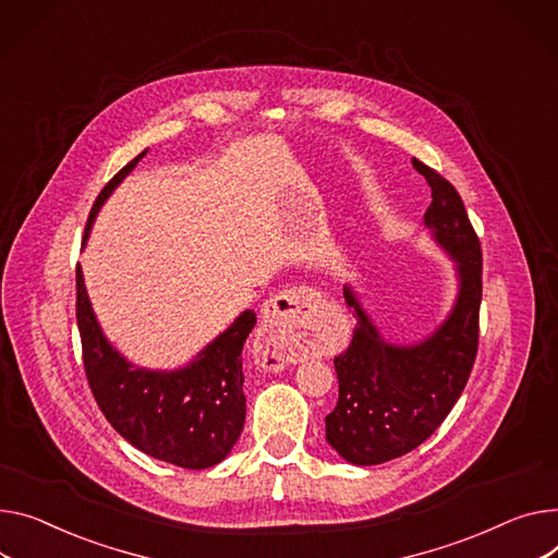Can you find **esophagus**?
Instances as JSON below:
<instances>
[{
	"label": "esophagus",
	"instance_id": "34e87169",
	"mask_svg": "<svg viewBox=\"0 0 558 558\" xmlns=\"http://www.w3.org/2000/svg\"><path fill=\"white\" fill-rule=\"evenodd\" d=\"M318 303L320 291L312 287H289L269 299L259 310L263 318V331L257 337L259 356L269 359L274 367L295 361L299 337L314 323Z\"/></svg>",
	"mask_w": 558,
	"mask_h": 558
}]
</instances>
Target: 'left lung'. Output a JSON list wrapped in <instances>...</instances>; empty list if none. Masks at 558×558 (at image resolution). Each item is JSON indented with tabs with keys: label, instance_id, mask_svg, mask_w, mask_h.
<instances>
[{
	"label": "left lung",
	"instance_id": "8db88e82",
	"mask_svg": "<svg viewBox=\"0 0 558 558\" xmlns=\"http://www.w3.org/2000/svg\"><path fill=\"white\" fill-rule=\"evenodd\" d=\"M430 185L424 225L458 263L460 293L451 316L413 348L388 345L350 287L345 303L356 318L345 352L333 356L337 408L325 437L341 458L367 466L401 458L426 441L460 399L477 354L482 303V248L456 185L413 159Z\"/></svg>",
	"mask_w": 558,
	"mask_h": 558
}]
</instances>
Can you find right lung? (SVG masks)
<instances>
[{"instance_id":"obj_1","label":"right lung","mask_w":558,"mask_h":558,"mask_svg":"<svg viewBox=\"0 0 558 558\" xmlns=\"http://www.w3.org/2000/svg\"><path fill=\"white\" fill-rule=\"evenodd\" d=\"M143 157L145 153L107 181L92 206L85 238L102 202ZM76 320L94 399L107 422L132 447L183 469H208L229 456L246 417L242 348L255 325L251 310L219 333L189 367L174 373L132 367L105 341L81 267H76Z\"/></svg>"}]
</instances>
